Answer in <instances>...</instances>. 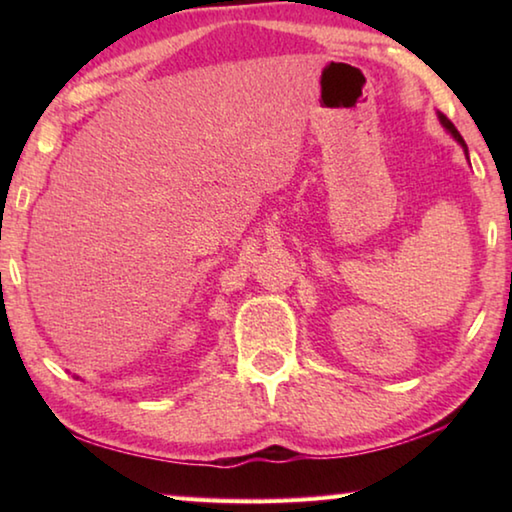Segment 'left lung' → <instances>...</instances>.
<instances>
[{
  "mask_svg": "<svg viewBox=\"0 0 512 512\" xmlns=\"http://www.w3.org/2000/svg\"><path fill=\"white\" fill-rule=\"evenodd\" d=\"M440 121H443V126L447 128V131H449V133H452V135L456 137V140H458V142H461V144H463V149H465V140H463V137H461V133H458V131H456V126L452 124V121H449V119H447L445 115H440ZM465 151H467V149H465Z\"/></svg>",
  "mask_w": 512,
  "mask_h": 512,
  "instance_id": "1",
  "label": "left lung"
}]
</instances>
